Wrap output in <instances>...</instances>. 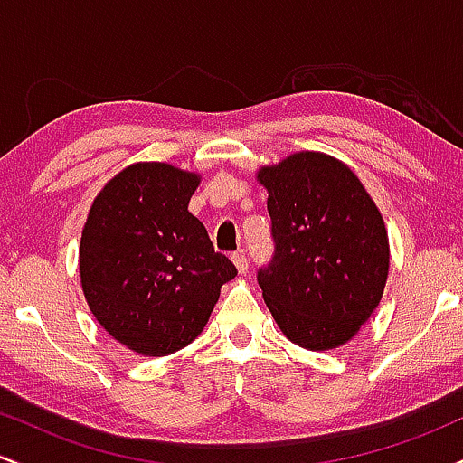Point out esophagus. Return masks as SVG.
<instances>
[{
    "instance_id": "34e87169",
    "label": "esophagus",
    "mask_w": 463,
    "mask_h": 463,
    "mask_svg": "<svg viewBox=\"0 0 463 463\" xmlns=\"http://www.w3.org/2000/svg\"><path fill=\"white\" fill-rule=\"evenodd\" d=\"M232 263L237 265L239 274H246V272H248V257H246V254L241 252V250H239V252L232 254Z\"/></svg>"
}]
</instances>
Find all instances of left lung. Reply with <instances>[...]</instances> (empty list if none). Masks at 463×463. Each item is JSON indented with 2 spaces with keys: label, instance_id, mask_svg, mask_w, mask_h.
Returning <instances> with one entry per match:
<instances>
[{
  "label": "left lung",
  "instance_id": "obj_1",
  "mask_svg": "<svg viewBox=\"0 0 463 463\" xmlns=\"http://www.w3.org/2000/svg\"><path fill=\"white\" fill-rule=\"evenodd\" d=\"M257 178L268 189L274 239L272 261L257 272L265 305L298 346H342L383 296V217L353 169L328 154H291Z\"/></svg>",
  "mask_w": 463,
  "mask_h": 463
}]
</instances>
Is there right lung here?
I'll return each mask as SVG.
<instances>
[{"instance_id":"obj_1","label":"right lung","mask_w":463,"mask_h":463,"mask_svg":"<svg viewBox=\"0 0 463 463\" xmlns=\"http://www.w3.org/2000/svg\"><path fill=\"white\" fill-rule=\"evenodd\" d=\"M198 174L135 163L104 184L80 241L84 298L106 333L146 357L184 348L237 276L189 213Z\"/></svg>"}]
</instances>
